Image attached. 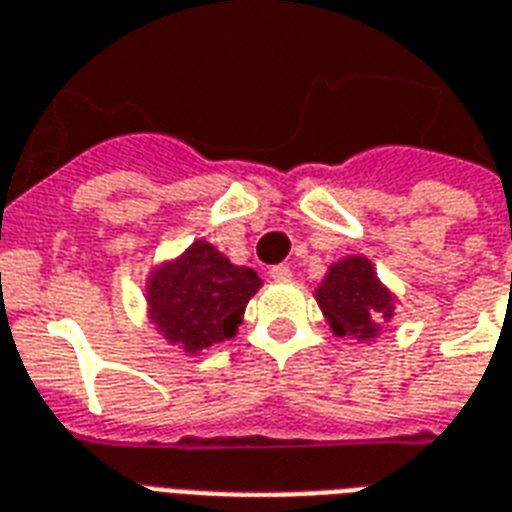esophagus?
Returning a JSON list of instances; mask_svg holds the SVG:
<instances>
[{
	"instance_id": "esophagus-1",
	"label": "esophagus",
	"mask_w": 512,
	"mask_h": 512,
	"mask_svg": "<svg viewBox=\"0 0 512 512\" xmlns=\"http://www.w3.org/2000/svg\"><path fill=\"white\" fill-rule=\"evenodd\" d=\"M269 277H272V280H277V283H285V280H291L293 272H291V267H285V264H277V267L269 269Z\"/></svg>"
}]
</instances>
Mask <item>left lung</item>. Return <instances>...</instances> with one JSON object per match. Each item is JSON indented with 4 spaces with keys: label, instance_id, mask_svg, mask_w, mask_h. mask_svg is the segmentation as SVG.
<instances>
[{
    "label": "left lung",
    "instance_id": "obj_1",
    "mask_svg": "<svg viewBox=\"0 0 512 512\" xmlns=\"http://www.w3.org/2000/svg\"><path fill=\"white\" fill-rule=\"evenodd\" d=\"M315 301L334 336L355 342H376L390 328L398 296L376 275L374 261L352 253L334 261L315 288Z\"/></svg>",
    "mask_w": 512,
    "mask_h": 512
}]
</instances>
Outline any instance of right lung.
<instances>
[{"instance_id": "right-lung-1", "label": "right lung", "mask_w": 512, "mask_h": 512, "mask_svg": "<svg viewBox=\"0 0 512 512\" xmlns=\"http://www.w3.org/2000/svg\"><path fill=\"white\" fill-rule=\"evenodd\" d=\"M144 288L154 331L186 355H202L235 339L261 277L232 264L208 240H194L173 259L157 261Z\"/></svg>"}]
</instances>
